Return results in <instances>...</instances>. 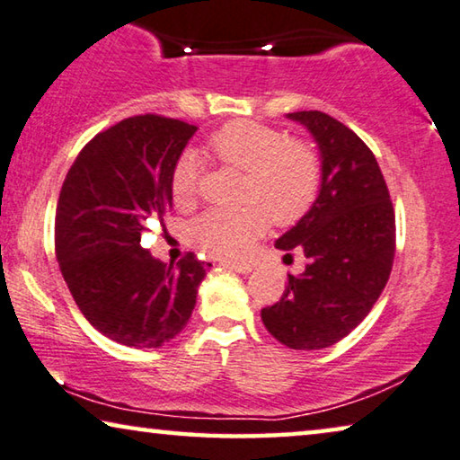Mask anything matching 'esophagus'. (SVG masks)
<instances>
[{"label":"esophagus","instance_id":"34e87169","mask_svg":"<svg viewBox=\"0 0 460 460\" xmlns=\"http://www.w3.org/2000/svg\"><path fill=\"white\" fill-rule=\"evenodd\" d=\"M224 265L228 270L238 271V274H249V271H252V268H255L251 261H224Z\"/></svg>","mask_w":460,"mask_h":460}]
</instances>
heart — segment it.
<instances>
[{
  "mask_svg": "<svg viewBox=\"0 0 460 460\" xmlns=\"http://www.w3.org/2000/svg\"><path fill=\"white\" fill-rule=\"evenodd\" d=\"M217 162L244 172L241 209H208L186 226L189 241L216 257H241L263 234L270 216L276 224L301 219L315 203L322 165L309 145L259 122H232L209 138ZM172 195L190 205L199 189V157L184 151L172 168Z\"/></svg>",
  "mask_w": 460,
  "mask_h": 460,
  "instance_id": "obj_1",
  "label": "heart"
}]
</instances>
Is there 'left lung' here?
<instances>
[{
    "mask_svg": "<svg viewBox=\"0 0 460 460\" xmlns=\"http://www.w3.org/2000/svg\"><path fill=\"white\" fill-rule=\"evenodd\" d=\"M319 147L322 186L311 209L276 241L303 249L305 271L288 274L282 298L261 309L271 336L288 349L319 350L367 317L388 282L396 251L390 192L371 149L323 111H295Z\"/></svg>",
    "mask_w": 460,
    "mask_h": 460,
    "instance_id": "left-lung-1",
    "label": "left lung"
}]
</instances>
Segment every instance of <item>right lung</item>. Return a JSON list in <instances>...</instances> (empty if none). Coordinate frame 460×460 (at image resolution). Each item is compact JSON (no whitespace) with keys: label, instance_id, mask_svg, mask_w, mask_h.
Returning a JSON list of instances; mask_svg holds the SVG:
<instances>
[{"label":"right lung","instance_id":"1","mask_svg":"<svg viewBox=\"0 0 460 460\" xmlns=\"http://www.w3.org/2000/svg\"><path fill=\"white\" fill-rule=\"evenodd\" d=\"M195 124L132 116L84 145L56 211L59 270L83 315L110 341L157 349L181 334L208 265L189 252L168 265L141 246L172 209V168Z\"/></svg>","mask_w":460,"mask_h":460}]
</instances>
